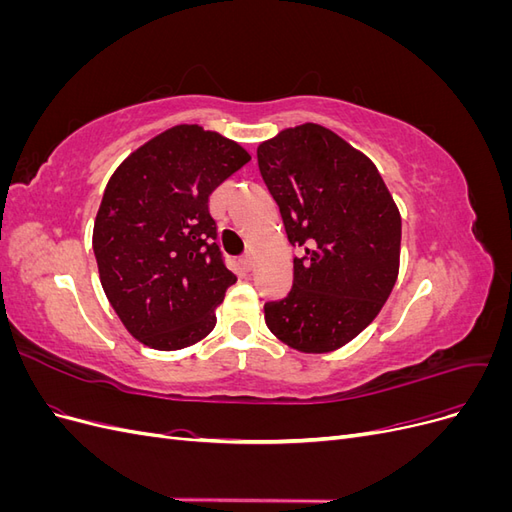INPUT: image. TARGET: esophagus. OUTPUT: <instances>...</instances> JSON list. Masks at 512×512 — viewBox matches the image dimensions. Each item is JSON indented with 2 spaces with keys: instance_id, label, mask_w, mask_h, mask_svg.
<instances>
[{
  "instance_id": "esophagus-1",
  "label": "esophagus",
  "mask_w": 512,
  "mask_h": 512,
  "mask_svg": "<svg viewBox=\"0 0 512 512\" xmlns=\"http://www.w3.org/2000/svg\"><path fill=\"white\" fill-rule=\"evenodd\" d=\"M252 265H254V258H252V254H243V256H241V267H243L245 271H250V269H252Z\"/></svg>"
}]
</instances>
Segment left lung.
I'll use <instances>...</instances> for the list:
<instances>
[{"mask_svg":"<svg viewBox=\"0 0 512 512\" xmlns=\"http://www.w3.org/2000/svg\"><path fill=\"white\" fill-rule=\"evenodd\" d=\"M258 168L290 245L303 250L290 292L265 303L267 327L301 352L342 348L395 286L401 218L393 196L374 162L318 123L262 143Z\"/></svg>","mask_w":512,"mask_h":512,"instance_id":"obj_1","label":"left lung"}]
</instances>
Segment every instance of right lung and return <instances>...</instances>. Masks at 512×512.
<instances>
[{
	"instance_id": "1",
	"label": "right lung",
	"mask_w": 512,
	"mask_h": 512,
	"mask_svg": "<svg viewBox=\"0 0 512 512\" xmlns=\"http://www.w3.org/2000/svg\"><path fill=\"white\" fill-rule=\"evenodd\" d=\"M250 162L235 141L175 126L138 147L108 181L94 254L108 301L149 348L181 350L215 327L237 275L220 252L209 196Z\"/></svg>"
}]
</instances>
